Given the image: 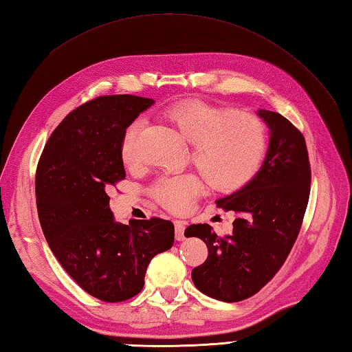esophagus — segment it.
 <instances>
[{
    "label": "esophagus",
    "mask_w": 352,
    "mask_h": 352,
    "mask_svg": "<svg viewBox=\"0 0 352 352\" xmlns=\"http://www.w3.org/2000/svg\"><path fill=\"white\" fill-rule=\"evenodd\" d=\"M184 228H186L184 221H175V239L177 241H183L184 239Z\"/></svg>",
    "instance_id": "obj_1"
}]
</instances>
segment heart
Listing matches in <instances>:
<instances>
[{"label":"heart","instance_id":"b5f03b06","mask_svg":"<svg viewBox=\"0 0 352 352\" xmlns=\"http://www.w3.org/2000/svg\"><path fill=\"white\" fill-rule=\"evenodd\" d=\"M164 118L190 142V160L212 189L236 190L256 175L266 151V129L257 116L188 100L170 106ZM139 131V121L124 131L121 155L126 164L136 160ZM201 188L203 183L193 174L162 177L153 184L151 195L168 210L182 213L188 210Z\"/></svg>","mask_w":352,"mask_h":352}]
</instances>
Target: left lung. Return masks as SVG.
<instances>
[{
  "instance_id": "1",
  "label": "left lung",
  "mask_w": 352,
  "mask_h": 352,
  "mask_svg": "<svg viewBox=\"0 0 352 352\" xmlns=\"http://www.w3.org/2000/svg\"><path fill=\"white\" fill-rule=\"evenodd\" d=\"M269 129V146L258 172L243 188L216 201L236 213L233 233L219 237L208 223L186 232L208 248L193 267L199 292L223 302L246 300L274 278L300 233L310 197L311 170L301 131L276 111L258 109ZM185 234V233H184Z\"/></svg>"
}]
</instances>
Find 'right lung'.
Here are the masks:
<instances>
[{"label":"right lung","instance_id":"add662e5","mask_svg":"<svg viewBox=\"0 0 352 352\" xmlns=\"http://www.w3.org/2000/svg\"><path fill=\"white\" fill-rule=\"evenodd\" d=\"M153 104L134 95L83 104L52 131L37 164L36 204L43 236L71 278L106 302L138 295L149 261L174 245L170 221L116 222L106 192L125 178V129Z\"/></svg>","mask_w":352,"mask_h":352}]
</instances>
